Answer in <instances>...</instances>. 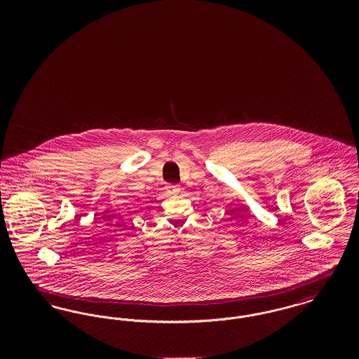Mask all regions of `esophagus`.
Listing matches in <instances>:
<instances>
[{"label": "esophagus", "mask_w": 359, "mask_h": 359, "mask_svg": "<svg viewBox=\"0 0 359 359\" xmlns=\"http://www.w3.org/2000/svg\"><path fill=\"white\" fill-rule=\"evenodd\" d=\"M167 192L168 194H177V192H180V187L179 186H167Z\"/></svg>", "instance_id": "1"}]
</instances>
